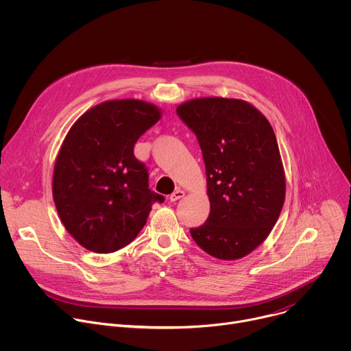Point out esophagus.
<instances>
[{"instance_id": "obj_1", "label": "esophagus", "mask_w": 351, "mask_h": 351, "mask_svg": "<svg viewBox=\"0 0 351 351\" xmlns=\"http://www.w3.org/2000/svg\"><path fill=\"white\" fill-rule=\"evenodd\" d=\"M184 197V191L183 190H176V191H173L172 194H171V197H169V199L172 203H175V202H178V199H180V198H183Z\"/></svg>"}]
</instances>
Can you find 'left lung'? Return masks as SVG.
Instances as JSON below:
<instances>
[{
  "label": "left lung",
  "instance_id": "1",
  "mask_svg": "<svg viewBox=\"0 0 351 351\" xmlns=\"http://www.w3.org/2000/svg\"><path fill=\"white\" fill-rule=\"evenodd\" d=\"M176 112L202 147L210 198L207 222L190 234L207 254L240 260L269 236L285 203L286 178L274 129L240 98H193Z\"/></svg>",
  "mask_w": 351,
  "mask_h": 351
}]
</instances>
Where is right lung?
Wrapping results in <instances>:
<instances>
[{"instance_id": "right-lung-1", "label": "right lung", "mask_w": 351, "mask_h": 351, "mask_svg": "<svg viewBox=\"0 0 351 351\" xmlns=\"http://www.w3.org/2000/svg\"><path fill=\"white\" fill-rule=\"evenodd\" d=\"M162 117L161 108L125 98L86 111L65 136L54 165L53 197L68 233L93 253L128 245L164 197L148 189L134 158L138 137Z\"/></svg>"}]
</instances>
